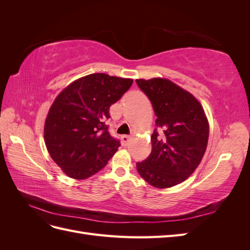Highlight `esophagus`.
Listing matches in <instances>:
<instances>
[{
  "instance_id": "obj_1",
  "label": "esophagus",
  "mask_w": 250,
  "mask_h": 250,
  "mask_svg": "<svg viewBox=\"0 0 250 250\" xmlns=\"http://www.w3.org/2000/svg\"><path fill=\"white\" fill-rule=\"evenodd\" d=\"M129 140H130L129 135L124 134V135H122V137H121V142H122V145L123 146H126L127 144H128V142H129Z\"/></svg>"
}]
</instances>
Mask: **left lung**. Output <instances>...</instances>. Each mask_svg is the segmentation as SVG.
Masks as SVG:
<instances>
[{"mask_svg":"<svg viewBox=\"0 0 250 250\" xmlns=\"http://www.w3.org/2000/svg\"><path fill=\"white\" fill-rule=\"evenodd\" d=\"M138 86L152 103L155 128L152 150L137 170L147 183L167 188L185 181L198 167L208 141V122L196 98L168 79H137Z\"/></svg>","mask_w":250,"mask_h":250,"instance_id":"left-lung-1","label":"left lung"}]
</instances>
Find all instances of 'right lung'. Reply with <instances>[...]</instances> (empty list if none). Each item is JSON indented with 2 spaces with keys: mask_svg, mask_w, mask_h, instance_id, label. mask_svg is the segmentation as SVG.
<instances>
[{
  "mask_svg": "<svg viewBox=\"0 0 250 250\" xmlns=\"http://www.w3.org/2000/svg\"><path fill=\"white\" fill-rule=\"evenodd\" d=\"M133 80L96 73L67 85L53 102L44 122L49 153L69 177L88 178L103 169L120 147L105 121Z\"/></svg>",
  "mask_w": 250,
  "mask_h": 250,
  "instance_id": "1",
  "label": "right lung"
}]
</instances>
